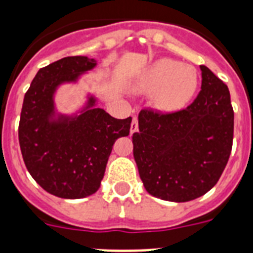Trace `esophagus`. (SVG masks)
Returning <instances> with one entry per match:
<instances>
[{"instance_id": "1", "label": "esophagus", "mask_w": 253, "mask_h": 253, "mask_svg": "<svg viewBox=\"0 0 253 253\" xmlns=\"http://www.w3.org/2000/svg\"><path fill=\"white\" fill-rule=\"evenodd\" d=\"M138 130V119L134 116L133 120H131V125H130V134L135 133Z\"/></svg>"}]
</instances>
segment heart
<instances>
[{
    "label": "heart",
    "instance_id": "heart-1",
    "mask_svg": "<svg viewBox=\"0 0 253 253\" xmlns=\"http://www.w3.org/2000/svg\"><path fill=\"white\" fill-rule=\"evenodd\" d=\"M196 88V69L169 58L156 60L134 82L138 93H153V105L163 113H173L186 106Z\"/></svg>",
    "mask_w": 253,
    "mask_h": 253
}]
</instances>
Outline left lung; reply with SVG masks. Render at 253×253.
<instances>
[{
  "instance_id": "obj_1",
  "label": "left lung",
  "mask_w": 253,
  "mask_h": 253,
  "mask_svg": "<svg viewBox=\"0 0 253 253\" xmlns=\"http://www.w3.org/2000/svg\"><path fill=\"white\" fill-rule=\"evenodd\" d=\"M202 91L184 110L144 109L133 134L140 180L151 195L185 203L207 194L222 176L233 143L234 113L227 84L208 67Z\"/></svg>"
}]
</instances>
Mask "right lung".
<instances>
[{
    "mask_svg": "<svg viewBox=\"0 0 253 253\" xmlns=\"http://www.w3.org/2000/svg\"><path fill=\"white\" fill-rule=\"evenodd\" d=\"M93 58L66 57L40 68L24 97L19 142L29 173L45 191L82 199L101 185L114 143L130 131L131 118L115 119L88 96L75 115L55 113L54 93L95 68Z\"/></svg>",
    "mask_w": 253,
    "mask_h": 253,
    "instance_id": "add662e5",
    "label": "right lung"
}]
</instances>
